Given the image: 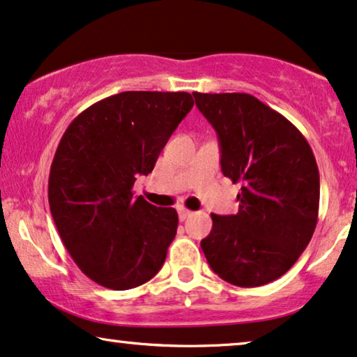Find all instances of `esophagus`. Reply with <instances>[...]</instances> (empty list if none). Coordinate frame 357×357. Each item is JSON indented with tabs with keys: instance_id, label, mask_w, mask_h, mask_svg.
<instances>
[{
	"instance_id": "34e87169",
	"label": "esophagus",
	"mask_w": 357,
	"mask_h": 357,
	"mask_svg": "<svg viewBox=\"0 0 357 357\" xmlns=\"http://www.w3.org/2000/svg\"><path fill=\"white\" fill-rule=\"evenodd\" d=\"M193 215V211H190V210H187V208H178V218H180V221H185L188 218V216H192Z\"/></svg>"
}]
</instances>
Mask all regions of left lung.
Masks as SVG:
<instances>
[{
    "mask_svg": "<svg viewBox=\"0 0 357 357\" xmlns=\"http://www.w3.org/2000/svg\"><path fill=\"white\" fill-rule=\"evenodd\" d=\"M220 139L221 170L241 183L236 215H211L202 249L215 274L238 287L279 279L308 246L320 174L303 134L248 93H193Z\"/></svg>",
    "mask_w": 357,
    "mask_h": 357,
    "instance_id": "obj_1",
    "label": "left lung"
}]
</instances>
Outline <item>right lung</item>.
I'll use <instances>...</instances> for the list:
<instances>
[{"mask_svg": "<svg viewBox=\"0 0 357 357\" xmlns=\"http://www.w3.org/2000/svg\"><path fill=\"white\" fill-rule=\"evenodd\" d=\"M193 108L187 91H123L82 111L60 139L49 205L78 269L111 290L146 284L167 256L178 215L134 197Z\"/></svg>", "mask_w": 357, "mask_h": 357, "instance_id": "add662e5", "label": "right lung"}]
</instances>
